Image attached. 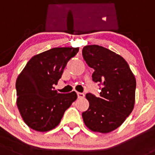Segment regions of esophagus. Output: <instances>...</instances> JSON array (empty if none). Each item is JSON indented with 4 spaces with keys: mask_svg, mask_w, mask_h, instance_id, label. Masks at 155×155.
Returning a JSON list of instances; mask_svg holds the SVG:
<instances>
[{
    "mask_svg": "<svg viewBox=\"0 0 155 155\" xmlns=\"http://www.w3.org/2000/svg\"><path fill=\"white\" fill-rule=\"evenodd\" d=\"M77 96H78V98H79V99H83V98H84L85 95H84V93L77 92Z\"/></svg>",
    "mask_w": 155,
    "mask_h": 155,
    "instance_id": "esophagus-1",
    "label": "esophagus"
}]
</instances>
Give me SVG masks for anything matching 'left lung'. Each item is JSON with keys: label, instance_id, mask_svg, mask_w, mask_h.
I'll return each mask as SVG.
<instances>
[{"label": "left lung", "instance_id": "left-lung-1", "mask_svg": "<svg viewBox=\"0 0 155 155\" xmlns=\"http://www.w3.org/2000/svg\"><path fill=\"white\" fill-rule=\"evenodd\" d=\"M83 56L90 68L94 82L102 84L99 97L86 95L89 108L82 114L91 130L106 134L120 127L134 109L136 80L124 59L99 45H87Z\"/></svg>", "mask_w": 155, "mask_h": 155}]
</instances>
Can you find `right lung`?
<instances>
[{"instance_id": "1", "label": "right lung", "mask_w": 155, "mask_h": 155, "mask_svg": "<svg viewBox=\"0 0 155 155\" xmlns=\"http://www.w3.org/2000/svg\"><path fill=\"white\" fill-rule=\"evenodd\" d=\"M79 48H54L30 59L16 79V105L31 129L46 132L57 127L65 110L77 99L75 91L54 90L67 63Z\"/></svg>"}]
</instances>
